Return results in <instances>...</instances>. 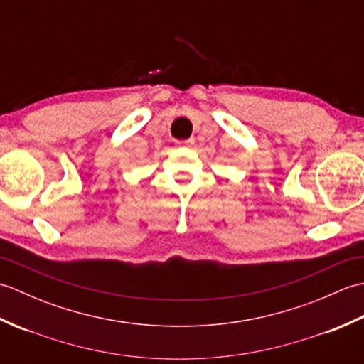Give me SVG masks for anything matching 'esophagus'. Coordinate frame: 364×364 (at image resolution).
I'll use <instances>...</instances> for the list:
<instances>
[{"label":"esophagus","mask_w":364,"mask_h":364,"mask_svg":"<svg viewBox=\"0 0 364 364\" xmlns=\"http://www.w3.org/2000/svg\"><path fill=\"white\" fill-rule=\"evenodd\" d=\"M178 145H180V146H192V145H194L196 144V141H194V139H186V141H178L176 142Z\"/></svg>","instance_id":"obj_1"}]
</instances>
